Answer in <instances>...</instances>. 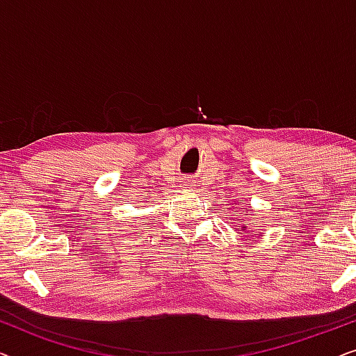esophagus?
Masks as SVG:
<instances>
[{
    "label": "esophagus",
    "instance_id": "1",
    "mask_svg": "<svg viewBox=\"0 0 356 356\" xmlns=\"http://www.w3.org/2000/svg\"><path fill=\"white\" fill-rule=\"evenodd\" d=\"M184 186H189V181L186 179V181H184Z\"/></svg>",
    "mask_w": 356,
    "mask_h": 356
}]
</instances>
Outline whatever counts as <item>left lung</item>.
I'll use <instances>...</instances> for the list:
<instances>
[{
  "label": "left lung",
  "instance_id": "1",
  "mask_svg": "<svg viewBox=\"0 0 356 356\" xmlns=\"http://www.w3.org/2000/svg\"><path fill=\"white\" fill-rule=\"evenodd\" d=\"M246 216H248V213H246ZM243 228H245V230H246V225H245V227H243Z\"/></svg>",
  "mask_w": 356,
  "mask_h": 356
}]
</instances>
